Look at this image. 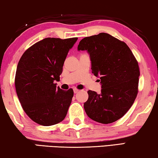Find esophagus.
I'll use <instances>...</instances> for the list:
<instances>
[{"label":"esophagus","instance_id":"esophagus-1","mask_svg":"<svg viewBox=\"0 0 158 158\" xmlns=\"http://www.w3.org/2000/svg\"><path fill=\"white\" fill-rule=\"evenodd\" d=\"M73 91H74V93H77L79 92V90H77V89H76V88H74Z\"/></svg>","mask_w":158,"mask_h":158}]
</instances>
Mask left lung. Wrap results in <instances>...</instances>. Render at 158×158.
<instances>
[{"mask_svg":"<svg viewBox=\"0 0 158 158\" xmlns=\"http://www.w3.org/2000/svg\"><path fill=\"white\" fill-rule=\"evenodd\" d=\"M77 51L90 55L92 73L101 84L100 94L88 91L86 114L102 124L119 120L131 107L138 91L140 70L132 51L126 43L106 33L84 38Z\"/></svg>","mask_w":158,"mask_h":158,"instance_id":"1","label":"left lung"}]
</instances>
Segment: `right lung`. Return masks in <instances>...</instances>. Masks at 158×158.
<instances>
[{
    "instance_id": "right-lung-1",
    "label": "right lung",
    "mask_w": 158,
    "mask_h": 158,
    "mask_svg": "<svg viewBox=\"0 0 158 158\" xmlns=\"http://www.w3.org/2000/svg\"><path fill=\"white\" fill-rule=\"evenodd\" d=\"M77 38H47L30 47L18 62L15 77L23 109L38 124L50 126L64 120L73 90L56 87L68 52Z\"/></svg>"
}]
</instances>
